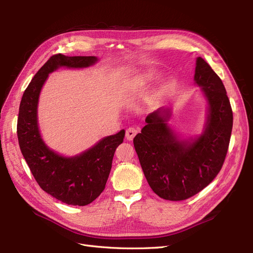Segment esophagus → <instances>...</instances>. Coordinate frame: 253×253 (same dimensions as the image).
<instances>
[{
    "mask_svg": "<svg viewBox=\"0 0 253 253\" xmlns=\"http://www.w3.org/2000/svg\"><path fill=\"white\" fill-rule=\"evenodd\" d=\"M137 128H134V127H129L127 130H126V138L127 140H132L134 138V136L136 135L137 133Z\"/></svg>",
    "mask_w": 253,
    "mask_h": 253,
    "instance_id": "1",
    "label": "esophagus"
}]
</instances>
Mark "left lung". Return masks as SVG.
<instances>
[{"instance_id":"1","label":"left lung","mask_w":253,"mask_h":253,"mask_svg":"<svg viewBox=\"0 0 253 253\" xmlns=\"http://www.w3.org/2000/svg\"><path fill=\"white\" fill-rule=\"evenodd\" d=\"M194 80L208 101L203 133L193 141L177 139L168 124L169 109H159L145 118L134 148L151 189L169 201H181L201 192L220 171L233 128V112L220 78L198 57Z\"/></svg>"}]
</instances>
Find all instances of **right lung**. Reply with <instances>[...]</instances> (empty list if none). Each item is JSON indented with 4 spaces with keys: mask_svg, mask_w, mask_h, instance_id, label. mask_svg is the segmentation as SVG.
Wrapping results in <instances>:
<instances>
[{
    "mask_svg": "<svg viewBox=\"0 0 253 253\" xmlns=\"http://www.w3.org/2000/svg\"><path fill=\"white\" fill-rule=\"evenodd\" d=\"M96 61L95 56H65L60 53L51 56L25 89L19 106L17 137L32 174L43 191L68 205H88L102 193L115 151L123 142L125 130L102 138L79 156H60L50 150L40 135L37 120L39 95L48 75L60 66L87 68Z\"/></svg>",
    "mask_w": 253,
    "mask_h": 253,
    "instance_id": "right-lung-1",
    "label": "right lung"
}]
</instances>
